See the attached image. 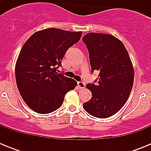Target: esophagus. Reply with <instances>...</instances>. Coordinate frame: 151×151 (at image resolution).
<instances>
[{
    "mask_svg": "<svg viewBox=\"0 0 151 151\" xmlns=\"http://www.w3.org/2000/svg\"><path fill=\"white\" fill-rule=\"evenodd\" d=\"M78 87L80 89H83V88H85V84L83 82H78Z\"/></svg>",
    "mask_w": 151,
    "mask_h": 151,
    "instance_id": "obj_1",
    "label": "esophagus"
}]
</instances>
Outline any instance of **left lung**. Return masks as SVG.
Here are the masks:
<instances>
[{"mask_svg": "<svg viewBox=\"0 0 151 151\" xmlns=\"http://www.w3.org/2000/svg\"><path fill=\"white\" fill-rule=\"evenodd\" d=\"M89 53L92 72H99L97 83L88 84L90 101L83 108L90 115L104 119L124 106L132 89L134 68L127 50L112 35L90 32L82 38Z\"/></svg>", "mask_w": 151, "mask_h": 151, "instance_id": "1", "label": "left lung"}]
</instances>
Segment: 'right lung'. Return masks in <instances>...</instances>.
Wrapping results in <instances>:
<instances>
[{"instance_id": "1", "label": "right lung", "mask_w": 151, "mask_h": 151, "mask_svg": "<svg viewBox=\"0 0 151 151\" xmlns=\"http://www.w3.org/2000/svg\"><path fill=\"white\" fill-rule=\"evenodd\" d=\"M82 32L48 28L35 32L21 49L15 66L18 90L30 109L47 114L60 107L77 82L57 73L66 51Z\"/></svg>"}]
</instances>
